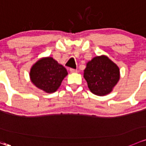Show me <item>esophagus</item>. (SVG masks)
<instances>
[{"instance_id": "34e87169", "label": "esophagus", "mask_w": 146, "mask_h": 146, "mask_svg": "<svg viewBox=\"0 0 146 146\" xmlns=\"http://www.w3.org/2000/svg\"><path fill=\"white\" fill-rule=\"evenodd\" d=\"M70 72L71 73H77V70L74 68H70Z\"/></svg>"}]
</instances>
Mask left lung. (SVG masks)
Masks as SVG:
<instances>
[{
  "instance_id": "left-lung-1",
  "label": "left lung",
  "mask_w": 146,
  "mask_h": 146,
  "mask_svg": "<svg viewBox=\"0 0 146 146\" xmlns=\"http://www.w3.org/2000/svg\"><path fill=\"white\" fill-rule=\"evenodd\" d=\"M83 76L90 91L102 96L112 91L119 80L120 70L108 57L97 56L86 64Z\"/></svg>"
}]
</instances>
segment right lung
<instances>
[{"label":"right lung","instance_id":"right-lung-1","mask_svg":"<svg viewBox=\"0 0 146 146\" xmlns=\"http://www.w3.org/2000/svg\"><path fill=\"white\" fill-rule=\"evenodd\" d=\"M67 75L66 68L51 57L42 58L36 62L30 73L32 83L47 93L56 91Z\"/></svg>","mask_w":146,"mask_h":146}]
</instances>
